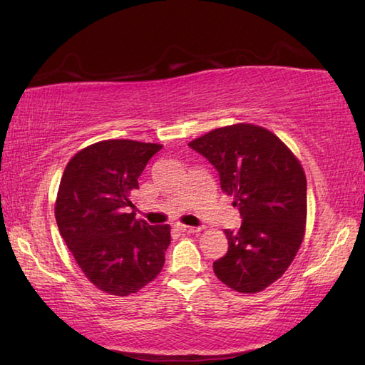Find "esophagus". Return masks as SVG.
Masks as SVG:
<instances>
[{
  "instance_id": "1",
  "label": "esophagus",
  "mask_w": 365,
  "mask_h": 365,
  "mask_svg": "<svg viewBox=\"0 0 365 365\" xmlns=\"http://www.w3.org/2000/svg\"><path fill=\"white\" fill-rule=\"evenodd\" d=\"M177 228L180 230L182 233H187V235H193V233H197V231L201 230V228H197V227H190V225H178Z\"/></svg>"
}]
</instances>
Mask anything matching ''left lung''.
Wrapping results in <instances>:
<instances>
[{"label":"left lung","mask_w":365,"mask_h":365,"mask_svg":"<svg viewBox=\"0 0 365 365\" xmlns=\"http://www.w3.org/2000/svg\"><path fill=\"white\" fill-rule=\"evenodd\" d=\"M188 145L215 165L223 193L242 217L240 230H225L228 252L214 262V273L236 292H260L286 273L303 242L302 164L279 137L250 123L214 129Z\"/></svg>","instance_id":"8db88e82"}]
</instances>
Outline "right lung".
<instances>
[{
	"instance_id": "obj_1",
	"label": "right lung",
	"mask_w": 365,
	"mask_h": 365,
	"mask_svg": "<svg viewBox=\"0 0 365 365\" xmlns=\"http://www.w3.org/2000/svg\"><path fill=\"white\" fill-rule=\"evenodd\" d=\"M161 148L125 138L92 143L71 158L61 178L58 231L84 276L110 295L138 292L164 267L170 227L137 220L130 201L137 178Z\"/></svg>"
}]
</instances>
